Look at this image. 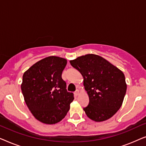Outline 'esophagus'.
Segmentation results:
<instances>
[{
	"instance_id": "obj_1",
	"label": "esophagus",
	"mask_w": 146,
	"mask_h": 146,
	"mask_svg": "<svg viewBox=\"0 0 146 146\" xmlns=\"http://www.w3.org/2000/svg\"><path fill=\"white\" fill-rule=\"evenodd\" d=\"M74 96H76H76H78V95H79V90H76V92H74Z\"/></svg>"
}]
</instances>
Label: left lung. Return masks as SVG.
<instances>
[{"instance_id": "obj_1", "label": "left lung", "mask_w": 146, "mask_h": 146, "mask_svg": "<svg viewBox=\"0 0 146 146\" xmlns=\"http://www.w3.org/2000/svg\"><path fill=\"white\" fill-rule=\"evenodd\" d=\"M70 63L84 78L89 104L84 108L92 120L100 122L113 116L122 105L126 92L125 76L119 68L100 56L88 54Z\"/></svg>"}]
</instances>
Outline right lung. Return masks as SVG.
Segmentation results:
<instances>
[{"label":"right lung","instance_id":"obj_1","mask_svg":"<svg viewBox=\"0 0 146 146\" xmlns=\"http://www.w3.org/2000/svg\"><path fill=\"white\" fill-rule=\"evenodd\" d=\"M66 64V59L50 56L36 62L23 76L21 90L26 104L42 123L55 124L60 121L74 99L62 78Z\"/></svg>","mask_w":146,"mask_h":146}]
</instances>
